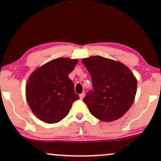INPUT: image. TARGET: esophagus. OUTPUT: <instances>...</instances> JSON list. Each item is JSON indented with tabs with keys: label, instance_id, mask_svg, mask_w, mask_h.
Listing matches in <instances>:
<instances>
[{
	"label": "esophagus",
	"instance_id": "1",
	"mask_svg": "<svg viewBox=\"0 0 161 161\" xmlns=\"http://www.w3.org/2000/svg\"><path fill=\"white\" fill-rule=\"evenodd\" d=\"M84 97H85V92H82V94H80V95H79V97H80L81 100L84 98Z\"/></svg>",
	"mask_w": 161,
	"mask_h": 161
}]
</instances>
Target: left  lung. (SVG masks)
I'll return each mask as SVG.
<instances>
[{
    "label": "left lung",
    "instance_id": "obj_1",
    "mask_svg": "<svg viewBox=\"0 0 161 161\" xmlns=\"http://www.w3.org/2000/svg\"><path fill=\"white\" fill-rule=\"evenodd\" d=\"M92 77L93 89L83 99L91 114L104 122L120 118L133 103L137 80L120 62L101 56L82 60Z\"/></svg>",
    "mask_w": 161,
    "mask_h": 161
}]
</instances>
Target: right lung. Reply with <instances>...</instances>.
Returning a JSON list of instances; mask_svg holds the SVG:
<instances>
[{
  "mask_svg": "<svg viewBox=\"0 0 161 161\" xmlns=\"http://www.w3.org/2000/svg\"><path fill=\"white\" fill-rule=\"evenodd\" d=\"M78 63L76 59L60 57L35 70L25 86L29 108L38 119L56 123L69 114L72 104L79 98L68 75Z\"/></svg>",
  "mask_w": 161,
  "mask_h": 161,
  "instance_id": "add662e5",
  "label": "right lung"
}]
</instances>
